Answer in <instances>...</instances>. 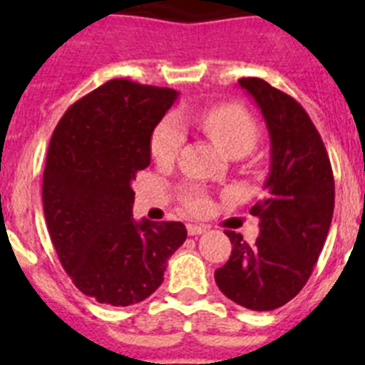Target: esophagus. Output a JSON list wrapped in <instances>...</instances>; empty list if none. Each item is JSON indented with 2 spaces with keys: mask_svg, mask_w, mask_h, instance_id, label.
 Masks as SVG:
<instances>
[{
  "mask_svg": "<svg viewBox=\"0 0 365 365\" xmlns=\"http://www.w3.org/2000/svg\"><path fill=\"white\" fill-rule=\"evenodd\" d=\"M186 228H188L190 235H199V234H202V232L208 230V227H206V225H193V222H190Z\"/></svg>",
  "mask_w": 365,
  "mask_h": 365,
  "instance_id": "esophagus-1",
  "label": "esophagus"
}]
</instances>
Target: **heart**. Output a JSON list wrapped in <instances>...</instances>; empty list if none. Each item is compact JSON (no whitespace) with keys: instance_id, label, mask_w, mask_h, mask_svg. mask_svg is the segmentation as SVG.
Instances as JSON below:
<instances>
[{"instance_id":"1","label":"heart","mask_w":365,"mask_h":365,"mask_svg":"<svg viewBox=\"0 0 365 365\" xmlns=\"http://www.w3.org/2000/svg\"><path fill=\"white\" fill-rule=\"evenodd\" d=\"M197 125L230 157L245 155L257 140V124L250 113L241 106L222 104L205 109L193 117ZM185 143V128L175 117L160 120L151 135V155L159 163H172ZM182 202L193 214H202L210 208V199L202 190L185 188Z\"/></svg>"}]
</instances>
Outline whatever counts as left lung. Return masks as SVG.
<instances>
[{"instance_id":"left-lung-1","label":"left lung","mask_w":365,"mask_h":365,"mask_svg":"<svg viewBox=\"0 0 365 365\" xmlns=\"http://www.w3.org/2000/svg\"><path fill=\"white\" fill-rule=\"evenodd\" d=\"M256 100L270 137L265 197L250 208L259 217L254 245L227 230L230 259L215 270L219 291L250 311H274L311 278L334 210V179L320 133L292 96L261 78H241Z\"/></svg>"}]
</instances>
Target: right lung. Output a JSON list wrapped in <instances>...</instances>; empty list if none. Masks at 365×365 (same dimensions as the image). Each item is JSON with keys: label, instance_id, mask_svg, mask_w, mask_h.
I'll list each match as a JSON object with an SVG mask.
<instances>
[{"label": "right lung", "instance_id": "1", "mask_svg": "<svg viewBox=\"0 0 365 365\" xmlns=\"http://www.w3.org/2000/svg\"><path fill=\"white\" fill-rule=\"evenodd\" d=\"M179 93L115 78L74 102L51 137L43 212L78 291L128 307L153 294L186 241L179 221H135L131 180L151 160V133Z\"/></svg>", "mask_w": 365, "mask_h": 365}]
</instances>
